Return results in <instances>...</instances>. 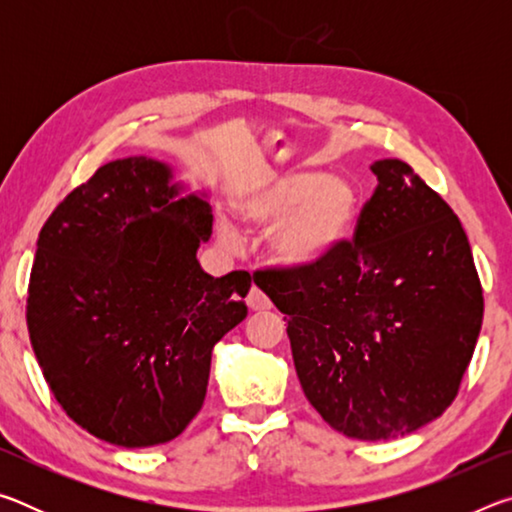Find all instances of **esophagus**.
Returning <instances> with one entry per match:
<instances>
[{
    "label": "esophagus",
    "instance_id": "esophagus-1",
    "mask_svg": "<svg viewBox=\"0 0 512 512\" xmlns=\"http://www.w3.org/2000/svg\"><path fill=\"white\" fill-rule=\"evenodd\" d=\"M246 305L253 309V311H264V309H271V300H268L266 293L259 289V287H253L248 291V298H246Z\"/></svg>",
    "mask_w": 512,
    "mask_h": 512
}]
</instances>
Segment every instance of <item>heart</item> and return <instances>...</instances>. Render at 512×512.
<instances>
[{
  "label": "heart",
  "instance_id": "1",
  "mask_svg": "<svg viewBox=\"0 0 512 512\" xmlns=\"http://www.w3.org/2000/svg\"><path fill=\"white\" fill-rule=\"evenodd\" d=\"M359 192L348 178L314 169L277 171L259 178L237 198V212L255 228H271L273 253L289 266L323 262L350 235L357 219ZM228 244L237 241L230 221L219 223Z\"/></svg>",
  "mask_w": 512,
  "mask_h": 512
}]
</instances>
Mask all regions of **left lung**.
Returning a JSON list of instances; mask_svg holds the SVG:
<instances>
[{
	"instance_id": "8db88e82",
	"label": "left lung",
	"mask_w": 512,
	"mask_h": 512,
	"mask_svg": "<svg viewBox=\"0 0 512 512\" xmlns=\"http://www.w3.org/2000/svg\"><path fill=\"white\" fill-rule=\"evenodd\" d=\"M375 194L352 241L255 282L287 314L311 406L357 440L406 436L443 415L483 323V289L461 221L409 164H372Z\"/></svg>"
}]
</instances>
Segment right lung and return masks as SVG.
<instances>
[{"label":"right lung","instance_id":"1","mask_svg":"<svg viewBox=\"0 0 512 512\" xmlns=\"http://www.w3.org/2000/svg\"><path fill=\"white\" fill-rule=\"evenodd\" d=\"M135 155L65 196L38 237L27 296L33 352L56 402L119 447L169 443L201 411L212 350L246 318L248 271L207 275L203 196Z\"/></svg>","mask_w":512,"mask_h":512}]
</instances>
